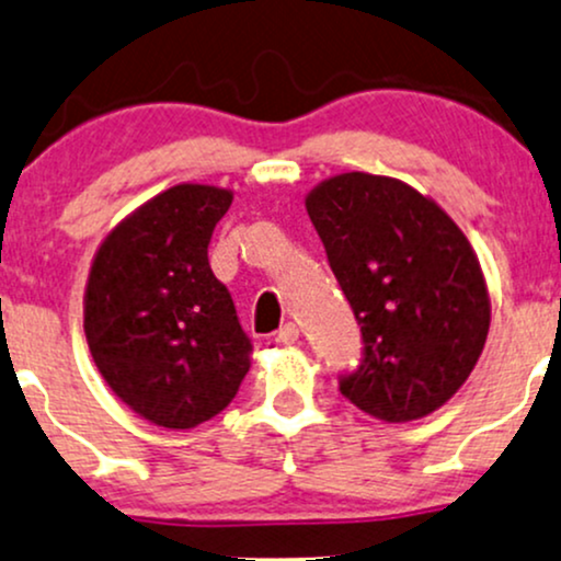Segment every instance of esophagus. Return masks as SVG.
Returning a JSON list of instances; mask_svg holds the SVG:
<instances>
[{
    "mask_svg": "<svg viewBox=\"0 0 561 561\" xmlns=\"http://www.w3.org/2000/svg\"><path fill=\"white\" fill-rule=\"evenodd\" d=\"M278 341L286 346L296 344V341H299V325H296V322H286L278 331Z\"/></svg>",
    "mask_w": 561,
    "mask_h": 561,
    "instance_id": "esophagus-1",
    "label": "esophagus"
}]
</instances>
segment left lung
Wrapping results in <instances>:
<instances>
[{
    "instance_id": "8db88e82",
    "label": "left lung",
    "mask_w": 561,
    "mask_h": 561,
    "mask_svg": "<svg viewBox=\"0 0 561 561\" xmlns=\"http://www.w3.org/2000/svg\"><path fill=\"white\" fill-rule=\"evenodd\" d=\"M305 207L365 341L341 393L383 423L440 410L476 370L491 328L467 236L431 196L388 175H333Z\"/></svg>"
}]
</instances>
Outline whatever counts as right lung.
Instances as JSON below:
<instances>
[{"label": "right lung", "instance_id": "add662e5", "mask_svg": "<svg viewBox=\"0 0 561 561\" xmlns=\"http://www.w3.org/2000/svg\"><path fill=\"white\" fill-rule=\"evenodd\" d=\"M233 191L178 183L99 243L83 294L96 370L138 417L191 431L233 401L252 344L207 247Z\"/></svg>", "mask_w": 561, "mask_h": 561}]
</instances>
